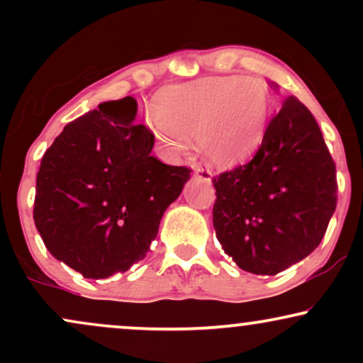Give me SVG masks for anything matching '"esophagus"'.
Wrapping results in <instances>:
<instances>
[{"label":"esophagus","mask_w":363,"mask_h":363,"mask_svg":"<svg viewBox=\"0 0 363 363\" xmlns=\"http://www.w3.org/2000/svg\"><path fill=\"white\" fill-rule=\"evenodd\" d=\"M194 174H196V177H199L201 181L211 182V172L208 169H203L201 165H198V167L194 169Z\"/></svg>","instance_id":"obj_1"}]
</instances>
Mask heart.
Here are the masks:
<instances>
[{
  "label": "heart",
  "mask_w": 363,
  "mask_h": 363,
  "mask_svg": "<svg viewBox=\"0 0 363 363\" xmlns=\"http://www.w3.org/2000/svg\"><path fill=\"white\" fill-rule=\"evenodd\" d=\"M153 114L150 126L170 155L187 152L189 138H198L210 164L235 167L264 141L272 94L259 78H203L158 91Z\"/></svg>",
  "instance_id": "b5f03b06"
}]
</instances>
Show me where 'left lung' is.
Masks as SVG:
<instances>
[{"instance_id":"1","label":"left lung","mask_w":363,"mask_h":363,"mask_svg":"<svg viewBox=\"0 0 363 363\" xmlns=\"http://www.w3.org/2000/svg\"><path fill=\"white\" fill-rule=\"evenodd\" d=\"M274 89L277 83L272 82ZM213 227L244 272L277 274L320 244L336 210V165L297 97L269 121L251 162L213 177Z\"/></svg>"}]
</instances>
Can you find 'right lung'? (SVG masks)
Returning a JSON list of instances; mask_svg holds the SVG:
<instances>
[{
  "mask_svg": "<svg viewBox=\"0 0 363 363\" xmlns=\"http://www.w3.org/2000/svg\"><path fill=\"white\" fill-rule=\"evenodd\" d=\"M133 97L102 102L66 124L37 172L34 222L45 247L85 278L124 273L147 256L162 215L191 169L152 157Z\"/></svg>",
  "mask_w": 363,
  "mask_h": 363,
  "instance_id": "add662e5",
  "label": "right lung"
}]
</instances>
